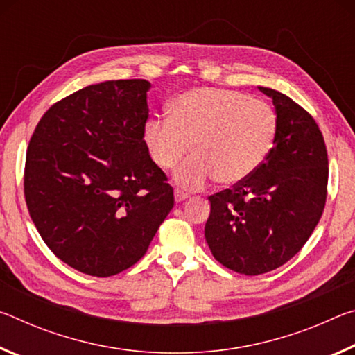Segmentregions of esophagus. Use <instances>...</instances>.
<instances>
[{"label":"esophagus","mask_w":355,"mask_h":355,"mask_svg":"<svg viewBox=\"0 0 355 355\" xmlns=\"http://www.w3.org/2000/svg\"><path fill=\"white\" fill-rule=\"evenodd\" d=\"M173 196H175V202H183L189 197V194H186V192L180 191V189H175V192H173Z\"/></svg>","instance_id":"obj_1"}]
</instances>
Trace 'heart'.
I'll return each instance as SVG.
<instances>
[{
    "mask_svg": "<svg viewBox=\"0 0 355 355\" xmlns=\"http://www.w3.org/2000/svg\"><path fill=\"white\" fill-rule=\"evenodd\" d=\"M277 137V114L263 100L225 89L202 87L180 95L171 116L144 125V142L155 164L177 167L173 180L184 189H200L209 180L236 184L249 178L271 153Z\"/></svg>",
    "mask_w": 355,
    "mask_h": 355,
    "instance_id": "heart-1",
    "label": "heart"
}]
</instances>
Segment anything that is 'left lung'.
I'll list each match as a JSON object with an SVG mask.
<instances>
[{
  "label": "left lung",
  "instance_id": "8db88e82",
  "mask_svg": "<svg viewBox=\"0 0 355 355\" xmlns=\"http://www.w3.org/2000/svg\"><path fill=\"white\" fill-rule=\"evenodd\" d=\"M272 98L277 137L266 161L249 178L209 196L205 238L213 257L245 275L274 271L297 254L321 219L329 161L315 119L285 94Z\"/></svg>",
  "mask_w": 355,
  "mask_h": 355
}]
</instances>
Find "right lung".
Returning <instances> with one entry per match:
<instances>
[{
	"instance_id": "right-lung-1",
	"label": "right lung",
	"mask_w": 355,
	"mask_h": 355,
	"mask_svg": "<svg viewBox=\"0 0 355 355\" xmlns=\"http://www.w3.org/2000/svg\"><path fill=\"white\" fill-rule=\"evenodd\" d=\"M146 80L92 84L39 120L25 164V199L59 260L95 277L137 263L173 207V189L144 142Z\"/></svg>"
}]
</instances>
